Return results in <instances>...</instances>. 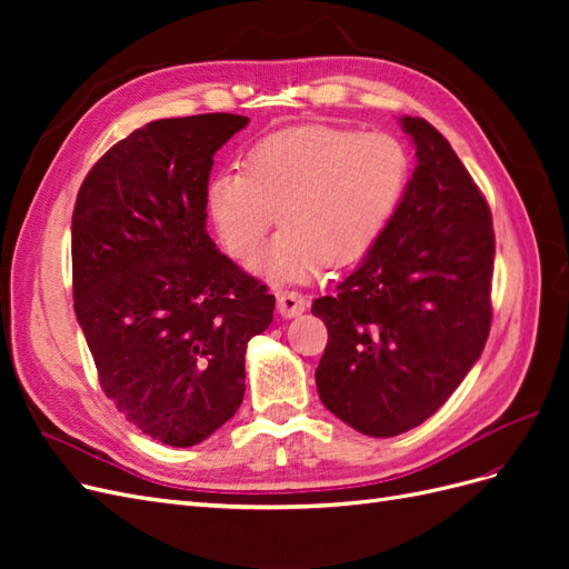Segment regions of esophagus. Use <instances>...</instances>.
<instances>
[{"mask_svg": "<svg viewBox=\"0 0 569 569\" xmlns=\"http://www.w3.org/2000/svg\"><path fill=\"white\" fill-rule=\"evenodd\" d=\"M278 311L282 318H297L306 311V299L299 291H282L278 295Z\"/></svg>", "mask_w": 569, "mask_h": 569, "instance_id": "obj_1", "label": "esophagus"}]
</instances>
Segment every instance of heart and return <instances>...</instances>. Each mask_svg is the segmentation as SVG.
Segmentation results:
<instances>
[{
  "label": "heart",
  "mask_w": 569,
  "mask_h": 569,
  "mask_svg": "<svg viewBox=\"0 0 569 569\" xmlns=\"http://www.w3.org/2000/svg\"><path fill=\"white\" fill-rule=\"evenodd\" d=\"M410 176L408 151L389 132L299 126L258 142L244 170L206 184V211L222 249L249 261L280 218V234L256 272L289 284L330 263L366 258L391 222Z\"/></svg>",
  "instance_id": "1"
}]
</instances>
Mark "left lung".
<instances>
[{
    "label": "left lung",
    "mask_w": 569,
    "mask_h": 569,
    "mask_svg": "<svg viewBox=\"0 0 569 569\" xmlns=\"http://www.w3.org/2000/svg\"><path fill=\"white\" fill-rule=\"evenodd\" d=\"M416 170L391 222L335 297L316 370L325 408L368 437H396L443 406L491 327V211L446 137L401 118Z\"/></svg>",
    "instance_id": "obj_1"
}]
</instances>
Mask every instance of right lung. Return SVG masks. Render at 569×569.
<instances>
[{"label":"right lung","mask_w":569,"mask_h":569,"mask_svg":"<svg viewBox=\"0 0 569 569\" xmlns=\"http://www.w3.org/2000/svg\"><path fill=\"white\" fill-rule=\"evenodd\" d=\"M247 116L151 120L113 144L73 209V306L104 393L168 446L201 443L244 399L274 297L206 232L216 151Z\"/></svg>","instance_id":"1"}]
</instances>
